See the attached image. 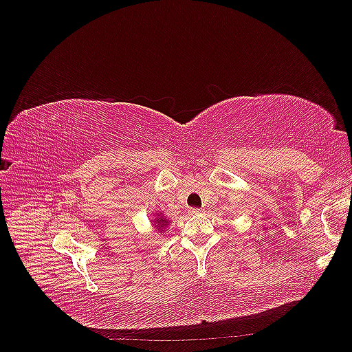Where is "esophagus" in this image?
Returning a JSON list of instances; mask_svg holds the SVG:
<instances>
[{
	"instance_id": "obj_1",
	"label": "esophagus",
	"mask_w": 352,
	"mask_h": 352,
	"mask_svg": "<svg viewBox=\"0 0 352 352\" xmlns=\"http://www.w3.org/2000/svg\"><path fill=\"white\" fill-rule=\"evenodd\" d=\"M188 212H189V214H199V212H202V210H199V208H189Z\"/></svg>"
}]
</instances>
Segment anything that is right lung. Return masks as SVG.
Wrapping results in <instances>:
<instances>
[{
    "instance_id": "right-lung-1",
    "label": "right lung",
    "mask_w": 352,
    "mask_h": 352,
    "mask_svg": "<svg viewBox=\"0 0 352 352\" xmlns=\"http://www.w3.org/2000/svg\"><path fill=\"white\" fill-rule=\"evenodd\" d=\"M151 223H153V226H154V229L158 232V233H163L164 230H166V228L170 225V221L162 211H158V212H155L154 214V217L151 219Z\"/></svg>"
}]
</instances>
